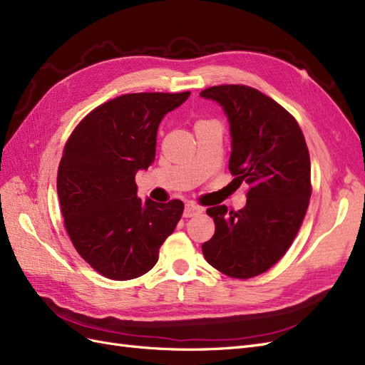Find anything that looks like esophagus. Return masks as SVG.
<instances>
[{"label":"esophagus","instance_id":"34e87169","mask_svg":"<svg viewBox=\"0 0 365 365\" xmlns=\"http://www.w3.org/2000/svg\"><path fill=\"white\" fill-rule=\"evenodd\" d=\"M202 212L201 207H197L195 204H187L184 208V217H193L196 215H200Z\"/></svg>","mask_w":365,"mask_h":365}]
</instances>
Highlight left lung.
Segmentation results:
<instances>
[{
	"label": "left lung",
	"mask_w": 365,
	"mask_h": 365,
	"mask_svg": "<svg viewBox=\"0 0 365 365\" xmlns=\"http://www.w3.org/2000/svg\"><path fill=\"white\" fill-rule=\"evenodd\" d=\"M201 96L224 108L233 138L228 169L250 185L242 210H207L216 230L202 254L228 277H256L284 256L303 224L312 193L306 140L297 120L256 88L219 85Z\"/></svg>",
	"instance_id": "1"
}]
</instances>
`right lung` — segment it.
Returning a JSON list of instances; mask_svg holds the SVG:
<instances>
[{"label": "right lung", "instance_id": "obj_1", "mask_svg": "<svg viewBox=\"0 0 365 365\" xmlns=\"http://www.w3.org/2000/svg\"><path fill=\"white\" fill-rule=\"evenodd\" d=\"M189 96L115 97L85 115L65 143L58 169L63 225L81 257L106 279L123 282L150 271L180 222L182 201H141L135 173L155 160L163 117Z\"/></svg>", "mask_w": 365, "mask_h": 365}]
</instances>
